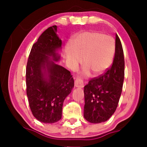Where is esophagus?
Listing matches in <instances>:
<instances>
[{
	"label": "esophagus",
	"mask_w": 147,
	"mask_h": 147,
	"mask_svg": "<svg viewBox=\"0 0 147 147\" xmlns=\"http://www.w3.org/2000/svg\"><path fill=\"white\" fill-rule=\"evenodd\" d=\"M75 87L82 88H84V84L82 83V82L80 81V80L76 79L75 80Z\"/></svg>",
	"instance_id": "obj_1"
}]
</instances>
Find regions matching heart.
<instances>
[{
    "label": "heart",
    "mask_w": 147,
    "mask_h": 147,
    "mask_svg": "<svg viewBox=\"0 0 147 147\" xmlns=\"http://www.w3.org/2000/svg\"><path fill=\"white\" fill-rule=\"evenodd\" d=\"M116 51L114 38L98 32L86 31L73 39L71 47H66L65 55L70 69H76L81 63L86 66L83 75L87 76L93 71L100 75L110 67Z\"/></svg>",
    "instance_id": "b5f03b06"
}]
</instances>
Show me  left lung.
<instances>
[{
  "label": "left lung",
  "mask_w": 147,
  "mask_h": 147,
  "mask_svg": "<svg viewBox=\"0 0 147 147\" xmlns=\"http://www.w3.org/2000/svg\"><path fill=\"white\" fill-rule=\"evenodd\" d=\"M116 51L112 67L84 86V117L90 123L106 122L113 115L122 93L124 57L121 41L116 34Z\"/></svg>",
  "instance_id": "obj_1"
}]
</instances>
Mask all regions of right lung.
I'll return each instance as SVG.
<instances>
[{
	"label": "right lung",
	"mask_w": 147,
	"mask_h": 147,
	"mask_svg": "<svg viewBox=\"0 0 147 147\" xmlns=\"http://www.w3.org/2000/svg\"><path fill=\"white\" fill-rule=\"evenodd\" d=\"M56 32L55 25L41 34L31 48L26 68L30 108L36 119L43 123L61 119L64 100L74 87L70 71L57 63L62 48Z\"/></svg>",
	"instance_id": "add662e5"
}]
</instances>
